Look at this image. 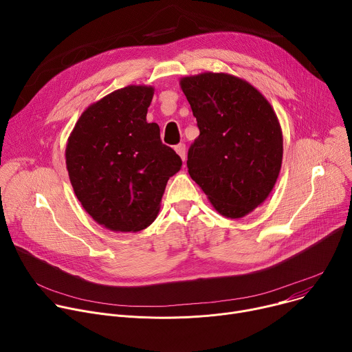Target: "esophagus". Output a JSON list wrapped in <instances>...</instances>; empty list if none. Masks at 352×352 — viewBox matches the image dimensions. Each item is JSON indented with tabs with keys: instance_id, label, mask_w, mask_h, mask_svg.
Here are the masks:
<instances>
[{
	"instance_id": "esophagus-1",
	"label": "esophagus",
	"mask_w": 352,
	"mask_h": 352,
	"mask_svg": "<svg viewBox=\"0 0 352 352\" xmlns=\"http://www.w3.org/2000/svg\"><path fill=\"white\" fill-rule=\"evenodd\" d=\"M175 152L181 157V160L185 162V159H186V147H185L184 143H179V144L175 146Z\"/></svg>"
}]
</instances>
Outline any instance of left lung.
<instances>
[{
  "label": "left lung",
  "instance_id": "left-lung-1",
  "mask_svg": "<svg viewBox=\"0 0 352 352\" xmlns=\"http://www.w3.org/2000/svg\"><path fill=\"white\" fill-rule=\"evenodd\" d=\"M200 131L188 173L221 216L241 219L273 190L283 163V132L267 98L248 80L202 72L179 79Z\"/></svg>",
  "mask_w": 352,
  "mask_h": 352
}]
</instances>
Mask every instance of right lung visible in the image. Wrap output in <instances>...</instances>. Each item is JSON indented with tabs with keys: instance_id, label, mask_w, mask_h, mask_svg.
Returning a JSON list of instances; mask_svg holds the SVG:
<instances>
[{
	"instance_id": "add662e5",
	"label": "right lung",
	"mask_w": 352,
	"mask_h": 352,
	"mask_svg": "<svg viewBox=\"0 0 352 352\" xmlns=\"http://www.w3.org/2000/svg\"><path fill=\"white\" fill-rule=\"evenodd\" d=\"M153 86L129 85L91 103L76 121L65 148L74 192L91 219L116 232L152 224L170 177L182 166L147 122Z\"/></svg>"
}]
</instances>
